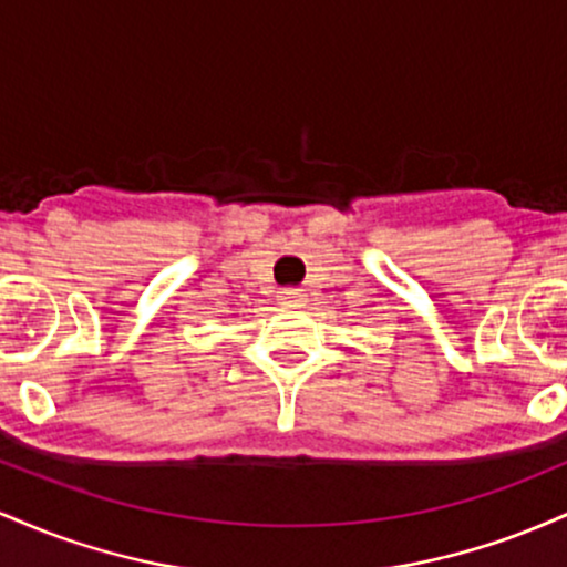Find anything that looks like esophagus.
<instances>
[{
  "mask_svg": "<svg viewBox=\"0 0 567 567\" xmlns=\"http://www.w3.org/2000/svg\"><path fill=\"white\" fill-rule=\"evenodd\" d=\"M277 301L282 303V306H303L306 296H303L301 290H296V288H285V290L277 292Z\"/></svg>",
  "mask_w": 567,
  "mask_h": 567,
  "instance_id": "1",
  "label": "esophagus"
}]
</instances>
